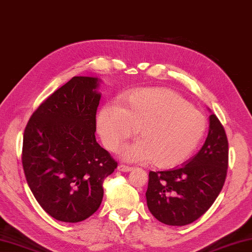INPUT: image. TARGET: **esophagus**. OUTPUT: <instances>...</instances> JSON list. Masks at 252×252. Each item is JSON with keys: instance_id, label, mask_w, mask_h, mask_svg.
Returning a JSON list of instances; mask_svg holds the SVG:
<instances>
[{"instance_id": "1", "label": "esophagus", "mask_w": 252, "mask_h": 252, "mask_svg": "<svg viewBox=\"0 0 252 252\" xmlns=\"http://www.w3.org/2000/svg\"><path fill=\"white\" fill-rule=\"evenodd\" d=\"M118 170L121 171V172H131L133 168L130 167V166H126V165H123V164H120V165L118 166Z\"/></svg>"}]
</instances>
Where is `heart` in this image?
<instances>
[{"label": "heart", "instance_id": "obj_1", "mask_svg": "<svg viewBox=\"0 0 252 252\" xmlns=\"http://www.w3.org/2000/svg\"><path fill=\"white\" fill-rule=\"evenodd\" d=\"M102 143L116 152L138 130L140 140L126 145L121 157L127 162H150L172 168L189 158L202 141L206 119L186 100L167 88L136 90L122 106L108 103L98 114Z\"/></svg>", "mask_w": 252, "mask_h": 252}]
</instances>
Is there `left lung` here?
Returning a JSON list of instances; mask_svg holds the SVG:
<instances>
[{
  "mask_svg": "<svg viewBox=\"0 0 252 252\" xmlns=\"http://www.w3.org/2000/svg\"><path fill=\"white\" fill-rule=\"evenodd\" d=\"M228 140L215 114L199 152L180 168L150 172L146 203L153 216L165 225L185 226L209 209L225 184Z\"/></svg>",
  "mask_w": 252,
  "mask_h": 252,
  "instance_id": "8db88e82",
  "label": "left lung"
}]
</instances>
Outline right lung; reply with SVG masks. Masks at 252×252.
Segmentation results:
<instances>
[{
  "label": "right lung",
  "mask_w": 252,
  "mask_h": 252,
  "mask_svg": "<svg viewBox=\"0 0 252 252\" xmlns=\"http://www.w3.org/2000/svg\"><path fill=\"white\" fill-rule=\"evenodd\" d=\"M99 80L72 77L32 114L23 136V170L34 197L59 221L97 212L103 181L118 163L95 141Z\"/></svg>",
  "instance_id": "1"
}]
</instances>
